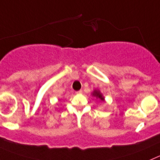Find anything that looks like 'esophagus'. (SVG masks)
<instances>
[{
	"label": "esophagus",
	"instance_id": "obj_1",
	"mask_svg": "<svg viewBox=\"0 0 160 160\" xmlns=\"http://www.w3.org/2000/svg\"><path fill=\"white\" fill-rule=\"evenodd\" d=\"M82 92V90H79V91H77V92H75L76 94H81Z\"/></svg>",
	"mask_w": 160,
	"mask_h": 160
}]
</instances>
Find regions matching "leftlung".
<instances>
[{"instance_id": "left-lung-1", "label": "left lung", "mask_w": 160, "mask_h": 160, "mask_svg": "<svg viewBox=\"0 0 160 160\" xmlns=\"http://www.w3.org/2000/svg\"><path fill=\"white\" fill-rule=\"evenodd\" d=\"M92 97H96L97 100H100V102H104L105 101V99H104V97L103 96L102 92H100L99 89H93V91L92 92Z\"/></svg>"}]
</instances>
